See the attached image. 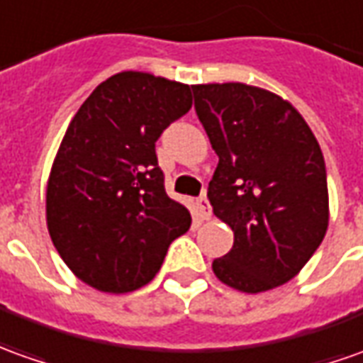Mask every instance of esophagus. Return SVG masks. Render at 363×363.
<instances>
[{
    "instance_id": "obj_1",
    "label": "esophagus",
    "mask_w": 363,
    "mask_h": 363,
    "mask_svg": "<svg viewBox=\"0 0 363 363\" xmlns=\"http://www.w3.org/2000/svg\"><path fill=\"white\" fill-rule=\"evenodd\" d=\"M196 209H197V215H199V219H209L211 217V206L207 203V197H197L196 199Z\"/></svg>"
}]
</instances>
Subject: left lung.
<instances>
[{
    "mask_svg": "<svg viewBox=\"0 0 363 363\" xmlns=\"http://www.w3.org/2000/svg\"><path fill=\"white\" fill-rule=\"evenodd\" d=\"M194 99L219 164L207 187L233 229L215 277L262 292L296 277L328 229V182L318 142L291 102L243 82L196 84Z\"/></svg>",
    "mask_w": 363,
    "mask_h": 363,
    "instance_id": "left-lung-1",
    "label": "left lung"
}]
</instances>
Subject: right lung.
<instances>
[{"label": "right lung", "mask_w": 363, "mask_h": 363, "mask_svg": "<svg viewBox=\"0 0 363 363\" xmlns=\"http://www.w3.org/2000/svg\"><path fill=\"white\" fill-rule=\"evenodd\" d=\"M189 108L187 84L126 71L101 82L71 120L47 184V227L82 282L136 291L189 229L156 156L162 132Z\"/></svg>", "instance_id": "right-lung-1"}]
</instances>
